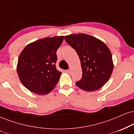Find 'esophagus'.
Masks as SVG:
<instances>
[{
	"instance_id": "34e87169",
	"label": "esophagus",
	"mask_w": 134,
	"mask_h": 134,
	"mask_svg": "<svg viewBox=\"0 0 134 134\" xmlns=\"http://www.w3.org/2000/svg\"><path fill=\"white\" fill-rule=\"evenodd\" d=\"M66 72L67 73H68V74H70L71 72V69H69V70H66Z\"/></svg>"
}]
</instances>
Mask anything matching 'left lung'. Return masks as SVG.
<instances>
[{"instance_id":"obj_1","label":"left lung","mask_w":134,"mask_h":134,"mask_svg":"<svg viewBox=\"0 0 134 134\" xmlns=\"http://www.w3.org/2000/svg\"><path fill=\"white\" fill-rule=\"evenodd\" d=\"M73 48L81 61L82 76L77 86L86 91H96L109 80L114 63L110 49L102 41L85 34H71L64 37Z\"/></svg>"}]
</instances>
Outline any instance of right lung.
<instances>
[{"label":"right lung","mask_w":134,"mask_h":134,"mask_svg":"<svg viewBox=\"0 0 134 134\" xmlns=\"http://www.w3.org/2000/svg\"><path fill=\"white\" fill-rule=\"evenodd\" d=\"M63 40L64 36L44 38L28 44L21 51L16 71L30 91L44 95L55 87L62 75L56 68V53Z\"/></svg>","instance_id":"obj_1"}]
</instances>
